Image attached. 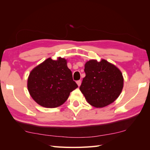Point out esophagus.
Listing matches in <instances>:
<instances>
[{
    "label": "esophagus",
    "mask_w": 150,
    "mask_h": 150,
    "mask_svg": "<svg viewBox=\"0 0 150 150\" xmlns=\"http://www.w3.org/2000/svg\"><path fill=\"white\" fill-rule=\"evenodd\" d=\"M77 85H78V86H81V81H77Z\"/></svg>",
    "instance_id": "34e87169"
}]
</instances>
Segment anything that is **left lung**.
<instances>
[{
    "mask_svg": "<svg viewBox=\"0 0 150 150\" xmlns=\"http://www.w3.org/2000/svg\"><path fill=\"white\" fill-rule=\"evenodd\" d=\"M86 77L80 90L88 103L95 108H103L119 97L124 86L120 70L107 60L92 59L84 65Z\"/></svg>",
    "mask_w": 150,
    "mask_h": 150,
    "instance_id": "obj_1",
    "label": "left lung"
}]
</instances>
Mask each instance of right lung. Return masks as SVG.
<instances>
[{
	"instance_id": "add662e5",
	"label": "right lung",
	"mask_w": 150,
	"mask_h": 150,
	"mask_svg": "<svg viewBox=\"0 0 150 150\" xmlns=\"http://www.w3.org/2000/svg\"><path fill=\"white\" fill-rule=\"evenodd\" d=\"M28 90L40 106L57 108L65 103L70 93L77 88L67 60L48 58L31 70L28 79Z\"/></svg>"
}]
</instances>
